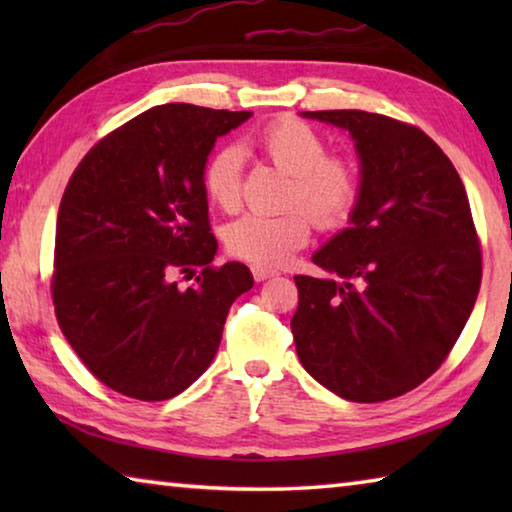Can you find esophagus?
Here are the masks:
<instances>
[{"label": "esophagus", "instance_id": "34e87169", "mask_svg": "<svg viewBox=\"0 0 512 512\" xmlns=\"http://www.w3.org/2000/svg\"><path fill=\"white\" fill-rule=\"evenodd\" d=\"M250 271H253V277L257 282H264V280H268V277L275 275L273 271H268V268H264V266H253Z\"/></svg>", "mask_w": 512, "mask_h": 512}]
</instances>
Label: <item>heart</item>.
Masks as SVG:
<instances>
[{"instance_id":"1","label":"heart","mask_w":512,"mask_h":512,"mask_svg":"<svg viewBox=\"0 0 512 512\" xmlns=\"http://www.w3.org/2000/svg\"><path fill=\"white\" fill-rule=\"evenodd\" d=\"M257 149L277 169L289 173L284 205L291 210L264 216L246 214L223 232L232 257L255 266L277 268L307 244L311 219L323 230L339 228L350 219L359 201L361 180L357 164L345 155L327 153V142L316 128L298 119H277L255 137ZM203 189L210 203L235 212L241 201V153L223 146L207 160Z\"/></svg>"}]
</instances>
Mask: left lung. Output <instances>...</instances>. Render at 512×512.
<instances>
[{
  "label": "left lung",
  "mask_w": 512,
  "mask_h": 512,
  "mask_svg": "<svg viewBox=\"0 0 512 512\" xmlns=\"http://www.w3.org/2000/svg\"><path fill=\"white\" fill-rule=\"evenodd\" d=\"M350 131L361 192L350 228L296 275L298 359L350 402L413 391L449 357L481 287V241L461 176L418 126L363 110L302 112Z\"/></svg>",
  "instance_id": "8db88e82"
}]
</instances>
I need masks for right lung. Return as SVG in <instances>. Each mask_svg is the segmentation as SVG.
<instances>
[{"label": "right lung", "instance_id": "right-lung-1", "mask_svg": "<svg viewBox=\"0 0 512 512\" xmlns=\"http://www.w3.org/2000/svg\"><path fill=\"white\" fill-rule=\"evenodd\" d=\"M250 112L167 103L85 153L58 207L51 298L67 343L101 384L142 402L183 393L219 350L253 275L214 266L203 169ZM201 267L202 273L195 274ZM197 280L180 290L172 277Z\"/></svg>", "mask_w": 512, "mask_h": 512}]
</instances>
